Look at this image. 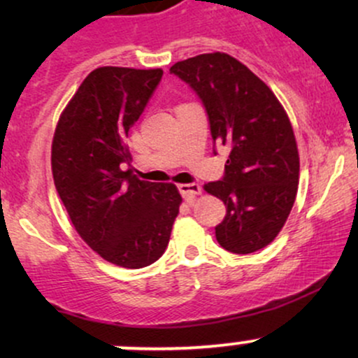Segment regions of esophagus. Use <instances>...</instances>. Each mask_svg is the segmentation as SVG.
<instances>
[{
	"label": "esophagus",
	"mask_w": 358,
	"mask_h": 358,
	"mask_svg": "<svg viewBox=\"0 0 358 358\" xmlns=\"http://www.w3.org/2000/svg\"><path fill=\"white\" fill-rule=\"evenodd\" d=\"M178 190L185 199H192V196L200 195L202 193V187L199 183H182L178 185Z\"/></svg>",
	"instance_id": "obj_1"
}]
</instances>
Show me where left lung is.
<instances>
[{
    "mask_svg": "<svg viewBox=\"0 0 358 358\" xmlns=\"http://www.w3.org/2000/svg\"><path fill=\"white\" fill-rule=\"evenodd\" d=\"M199 94L213 143L231 146L224 180L203 190L225 205L215 237L250 254L276 239L296 199L299 155L293 126L274 92L229 53H202L171 65Z\"/></svg>",
    "mask_w": 358,
    "mask_h": 358,
    "instance_id": "1",
    "label": "left lung"
}]
</instances>
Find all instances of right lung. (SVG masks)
<instances>
[{
    "label": "right lung",
    "mask_w": 358,
    "mask_h": 358,
    "mask_svg": "<svg viewBox=\"0 0 358 358\" xmlns=\"http://www.w3.org/2000/svg\"><path fill=\"white\" fill-rule=\"evenodd\" d=\"M162 76V69H96L62 110L53 133V182L73 227L102 259L127 269L163 256L182 205L173 183H150L122 170L133 162L127 131Z\"/></svg>",
    "instance_id": "obj_1"
}]
</instances>
